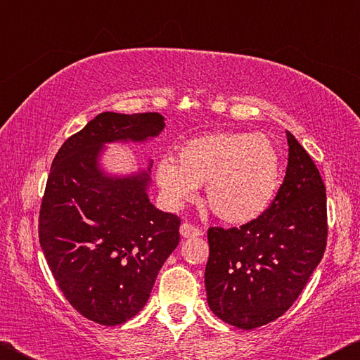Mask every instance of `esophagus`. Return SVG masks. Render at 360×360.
I'll return each instance as SVG.
<instances>
[{"label": "esophagus", "mask_w": 360, "mask_h": 360, "mask_svg": "<svg viewBox=\"0 0 360 360\" xmlns=\"http://www.w3.org/2000/svg\"><path fill=\"white\" fill-rule=\"evenodd\" d=\"M179 233L182 238H197V236L202 235V230H200L198 227H195V225H192V224L184 222L181 225Z\"/></svg>", "instance_id": "obj_1"}]
</instances>
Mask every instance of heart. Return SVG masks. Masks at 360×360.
<instances>
[{"mask_svg": "<svg viewBox=\"0 0 360 360\" xmlns=\"http://www.w3.org/2000/svg\"><path fill=\"white\" fill-rule=\"evenodd\" d=\"M281 162L270 139L260 133H212L188 139L178 162L163 157L154 178L169 208L197 198L206 184L211 211L230 224H246L264 214L279 186Z\"/></svg>", "mask_w": 360, "mask_h": 360, "instance_id": "1", "label": "heart"}]
</instances>
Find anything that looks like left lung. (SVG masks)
Instances as JSON below:
<instances>
[{
    "label": "left lung",
    "instance_id": "8db88e82",
    "mask_svg": "<svg viewBox=\"0 0 360 360\" xmlns=\"http://www.w3.org/2000/svg\"><path fill=\"white\" fill-rule=\"evenodd\" d=\"M285 136L288 169L270 208L240 229L208 230V304L217 318L243 330L288 311L326 251L324 182L295 136Z\"/></svg>",
    "mask_w": 360,
    "mask_h": 360
}]
</instances>
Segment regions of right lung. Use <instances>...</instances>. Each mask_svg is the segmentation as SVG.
<instances>
[{"label":"right lung","mask_w":360,"mask_h":360,"mask_svg":"<svg viewBox=\"0 0 360 360\" xmlns=\"http://www.w3.org/2000/svg\"><path fill=\"white\" fill-rule=\"evenodd\" d=\"M165 129L158 112H101L66 139L52 162L39 211V243L72 308L101 326L141 311L162 265L179 245L181 219L150 203L149 172L109 174L106 144L144 143Z\"/></svg>","instance_id":"add662e5"}]
</instances>
